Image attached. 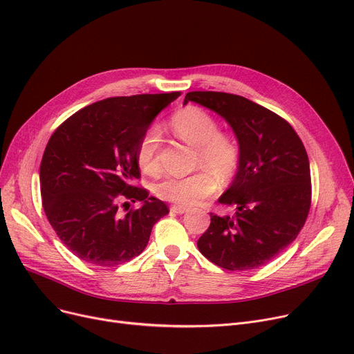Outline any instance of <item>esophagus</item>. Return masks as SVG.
I'll return each mask as SVG.
<instances>
[{"label": "esophagus", "instance_id": "esophagus-1", "mask_svg": "<svg viewBox=\"0 0 354 354\" xmlns=\"http://www.w3.org/2000/svg\"><path fill=\"white\" fill-rule=\"evenodd\" d=\"M171 211L175 212V214H185V212L188 211V208L182 207V205H172V207H171Z\"/></svg>", "mask_w": 354, "mask_h": 354}]
</instances>
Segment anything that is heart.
Segmentation results:
<instances>
[{"instance_id":"b5f03b06","label":"heart","mask_w":354,"mask_h":354,"mask_svg":"<svg viewBox=\"0 0 354 354\" xmlns=\"http://www.w3.org/2000/svg\"><path fill=\"white\" fill-rule=\"evenodd\" d=\"M172 130L180 140L198 150L196 165L216 175L220 182L232 180L240 165L237 143L220 133L218 122L199 106H187L172 117ZM160 146V130L151 126L143 134L136 151L137 163L146 174H156L159 169L158 150ZM209 171V172H210ZM206 171L189 176H166L155 192L163 201L178 205H195L201 199L217 191V180Z\"/></svg>"}]
</instances>
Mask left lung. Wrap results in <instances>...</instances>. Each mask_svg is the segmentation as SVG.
I'll list each match as a JSON object with an SVG mask.
<instances>
[{
	"mask_svg": "<svg viewBox=\"0 0 354 354\" xmlns=\"http://www.w3.org/2000/svg\"><path fill=\"white\" fill-rule=\"evenodd\" d=\"M195 102L232 127L240 165L218 203L236 215L211 214L196 245L208 260L228 270L266 265L294 241L310 212L311 172L305 147L288 122L248 98L225 92H188Z\"/></svg>",
	"mask_w": 354,
	"mask_h": 354,
	"instance_id": "obj_1",
	"label": "left lung"
}]
</instances>
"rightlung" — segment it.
Instances as JSON below:
<instances>
[{
	"mask_svg": "<svg viewBox=\"0 0 354 354\" xmlns=\"http://www.w3.org/2000/svg\"><path fill=\"white\" fill-rule=\"evenodd\" d=\"M179 95L106 98L75 113L52 134L40 163L43 208L75 256L117 266L146 249L151 227L169 211L133 187L140 178L136 151L153 120ZM124 197L141 207L121 216L118 204Z\"/></svg>",
	"mask_w": 354,
	"mask_h": 354,
	"instance_id": "right-lung-1",
	"label": "right lung"
}]
</instances>
